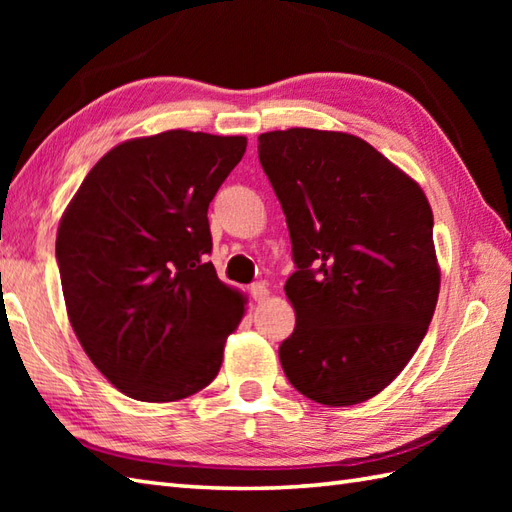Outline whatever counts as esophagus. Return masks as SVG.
<instances>
[{
	"label": "esophagus",
	"mask_w": 512,
	"mask_h": 512,
	"mask_svg": "<svg viewBox=\"0 0 512 512\" xmlns=\"http://www.w3.org/2000/svg\"><path fill=\"white\" fill-rule=\"evenodd\" d=\"M250 297H253L257 303H264L270 297L268 284H264V281H257V284L250 286Z\"/></svg>",
	"instance_id": "obj_1"
}]
</instances>
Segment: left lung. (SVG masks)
<instances>
[{
  "mask_svg": "<svg viewBox=\"0 0 512 512\" xmlns=\"http://www.w3.org/2000/svg\"><path fill=\"white\" fill-rule=\"evenodd\" d=\"M286 215L297 325L279 345L290 385L330 407L374 398L416 354L440 292L420 184L363 138L292 127L259 136Z\"/></svg>",
  "mask_w": 512,
  "mask_h": 512,
  "instance_id": "1",
  "label": "left lung"
}]
</instances>
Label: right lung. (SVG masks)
I'll return each mask as SVG.
<instances>
[{"label":"right lung","instance_id":"add662e5","mask_svg":"<svg viewBox=\"0 0 512 512\" xmlns=\"http://www.w3.org/2000/svg\"><path fill=\"white\" fill-rule=\"evenodd\" d=\"M244 136L171 129L96 162L57 233L72 330L96 369L143 402L198 394L217 376L246 297L217 279L209 204Z\"/></svg>","mask_w":512,"mask_h":512}]
</instances>
